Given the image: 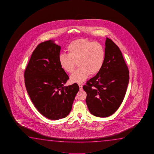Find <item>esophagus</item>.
I'll list each match as a JSON object with an SVG mask.
<instances>
[{
	"label": "esophagus",
	"instance_id": "obj_1",
	"mask_svg": "<svg viewBox=\"0 0 154 154\" xmlns=\"http://www.w3.org/2000/svg\"><path fill=\"white\" fill-rule=\"evenodd\" d=\"M79 86L80 89V90H82V85H79Z\"/></svg>",
	"mask_w": 154,
	"mask_h": 154
}]
</instances>
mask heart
Returning a JSON list of instances; mask_svg holds the SVG:
<instances>
[{
  "mask_svg": "<svg viewBox=\"0 0 154 154\" xmlns=\"http://www.w3.org/2000/svg\"><path fill=\"white\" fill-rule=\"evenodd\" d=\"M67 54L61 53L59 62L63 70L72 73L76 63L80 67L70 75L73 83L82 84L91 75L99 73L104 64L105 51L102 45L87 39H80L70 42L67 46Z\"/></svg>",
  "mask_w": 154,
  "mask_h": 154,
  "instance_id": "obj_1",
  "label": "heart"
}]
</instances>
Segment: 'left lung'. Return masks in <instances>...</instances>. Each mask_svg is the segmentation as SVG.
<instances>
[{
  "label": "left lung",
  "instance_id": "obj_1",
  "mask_svg": "<svg viewBox=\"0 0 154 154\" xmlns=\"http://www.w3.org/2000/svg\"><path fill=\"white\" fill-rule=\"evenodd\" d=\"M104 64L99 72L83 86L91 114L106 117L118 109L125 96L129 72L120 48L106 38Z\"/></svg>",
  "mask_w": 154,
  "mask_h": 154
}]
</instances>
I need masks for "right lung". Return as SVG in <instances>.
<instances>
[{
	"label": "right lung",
	"mask_w": 154,
	"mask_h": 154,
	"mask_svg": "<svg viewBox=\"0 0 154 154\" xmlns=\"http://www.w3.org/2000/svg\"><path fill=\"white\" fill-rule=\"evenodd\" d=\"M61 47L50 40L40 43L32 53L24 73L26 90L42 115L50 120L66 117L72 108L78 84L64 86L69 77L59 62Z\"/></svg>",
	"instance_id": "obj_1"
}]
</instances>
